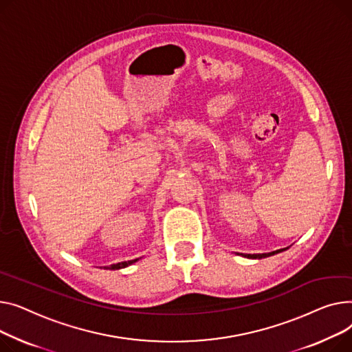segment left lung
<instances>
[{
	"instance_id": "obj_1",
	"label": "left lung",
	"mask_w": 352,
	"mask_h": 352,
	"mask_svg": "<svg viewBox=\"0 0 352 352\" xmlns=\"http://www.w3.org/2000/svg\"><path fill=\"white\" fill-rule=\"evenodd\" d=\"M281 250H277V252H273V253H268V254H245V257L249 258H263V257H267V256H273V254H277L280 253Z\"/></svg>"
}]
</instances>
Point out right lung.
I'll return each mask as SVG.
<instances>
[{
    "label": "right lung",
    "mask_w": 352,
    "mask_h": 352,
    "mask_svg": "<svg viewBox=\"0 0 352 352\" xmlns=\"http://www.w3.org/2000/svg\"><path fill=\"white\" fill-rule=\"evenodd\" d=\"M135 261H138V258L129 260V261H122V263H118V264H112V265H109V267H107V268H111V270H119V268H125V267L133 264Z\"/></svg>",
    "instance_id": "add662e5"
}]
</instances>
